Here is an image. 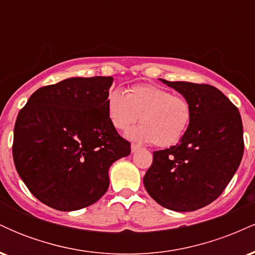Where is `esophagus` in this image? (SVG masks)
Instances as JSON below:
<instances>
[{
	"label": "esophagus",
	"instance_id": "34e87169",
	"mask_svg": "<svg viewBox=\"0 0 255 255\" xmlns=\"http://www.w3.org/2000/svg\"><path fill=\"white\" fill-rule=\"evenodd\" d=\"M140 148V146L139 145H135V144H131V146H130V150H131V152H135V151H137Z\"/></svg>",
	"mask_w": 255,
	"mask_h": 255
}]
</instances>
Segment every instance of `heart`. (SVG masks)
<instances>
[{
	"label": "heart",
	"mask_w": 255,
	"mask_h": 255,
	"mask_svg": "<svg viewBox=\"0 0 255 255\" xmlns=\"http://www.w3.org/2000/svg\"><path fill=\"white\" fill-rule=\"evenodd\" d=\"M111 125L125 131L139 119V127L128 136L136 141L153 142L159 147L175 145L182 139L193 118L192 105L182 96L153 85H135L122 93L111 90L107 98Z\"/></svg>",
	"instance_id": "b5f03b06"
}]
</instances>
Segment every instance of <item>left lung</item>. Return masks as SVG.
I'll return each mask as SVG.
<instances>
[{
	"instance_id": "obj_1",
	"label": "left lung",
	"mask_w": 255,
	"mask_h": 255,
	"mask_svg": "<svg viewBox=\"0 0 255 255\" xmlns=\"http://www.w3.org/2000/svg\"><path fill=\"white\" fill-rule=\"evenodd\" d=\"M160 81L188 99L193 118L178 144L153 152L144 186L165 209L195 211L216 200L238 170L245 148L242 120L211 85Z\"/></svg>"
}]
</instances>
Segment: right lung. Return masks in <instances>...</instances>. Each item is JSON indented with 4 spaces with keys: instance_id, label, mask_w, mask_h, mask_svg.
<instances>
[{
    "instance_id": "obj_1",
    "label": "right lung",
    "mask_w": 255,
    "mask_h": 255,
    "mask_svg": "<svg viewBox=\"0 0 255 255\" xmlns=\"http://www.w3.org/2000/svg\"><path fill=\"white\" fill-rule=\"evenodd\" d=\"M111 77L69 78L38 89L19 111L13 159L30 192L58 211H75L109 188V168L130 153L111 125Z\"/></svg>"
}]
</instances>
